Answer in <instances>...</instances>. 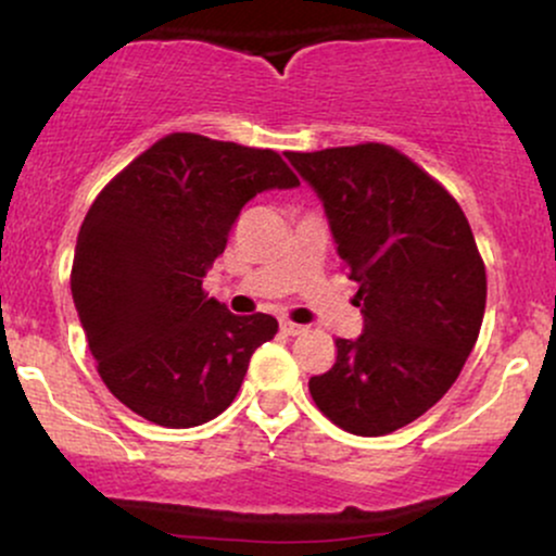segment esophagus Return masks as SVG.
I'll use <instances>...</instances> for the list:
<instances>
[{
    "label": "esophagus",
    "instance_id": "obj_1",
    "mask_svg": "<svg viewBox=\"0 0 556 556\" xmlns=\"http://www.w3.org/2000/svg\"><path fill=\"white\" fill-rule=\"evenodd\" d=\"M279 329H282V334H287V337H295V334H300V331H305V327H300V324L290 321V318L279 321Z\"/></svg>",
    "mask_w": 556,
    "mask_h": 556
}]
</instances>
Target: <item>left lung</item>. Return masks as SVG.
<instances>
[{
    "instance_id": "1",
    "label": "left lung",
    "mask_w": 556,
    "mask_h": 556,
    "mask_svg": "<svg viewBox=\"0 0 556 556\" xmlns=\"http://www.w3.org/2000/svg\"><path fill=\"white\" fill-rule=\"evenodd\" d=\"M287 159L327 208L337 253L358 282V340L311 376L318 410L355 437L413 424L455 384L486 308V266L460 203L387 143Z\"/></svg>"
}]
</instances>
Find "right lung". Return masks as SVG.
Returning a JSON list of instances; mask_svg holds the SVG:
<instances>
[{
  "mask_svg": "<svg viewBox=\"0 0 556 556\" xmlns=\"http://www.w3.org/2000/svg\"><path fill=\"white\" fill-rule=\"evenodd\" d=\"M295 185L277 151L169 132L96 195L70 290L101 381L132 413L190 429L227 410L277 318L229 314L203 277L242 206Z\"/></svg>",
  "mask_w": 556,
  "mask_h": 556,
  "instance_id": "add662e5",
  "label": "right lung"
}]
</instances>
